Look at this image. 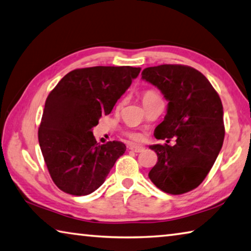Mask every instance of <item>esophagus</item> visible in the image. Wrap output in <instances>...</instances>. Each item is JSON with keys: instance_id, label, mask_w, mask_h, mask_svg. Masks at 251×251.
<instances>
[{"instance_id": "34e87169", "label": "esophagus", "mask_w": 251, "mask_h": 251, "mask_svg": "<svg viewBox=\"0 0 251 251\" xmlns=\"http://www.w3.org/2000/svg\"><path fill=\"white\" fill-rule=\"evenodd\" d=\"M130 150H132L133 152H143L144 151V148L142 146H130Z\"/></svg>"}]
</instances>
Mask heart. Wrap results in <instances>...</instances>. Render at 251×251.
Masks as SVG:
<instances>
[{
    "label": "heart",
    "instance_id": "obj_1",
    "mask_svg": "<svg viewBox=\"0 0 251 251\" xmlns=\"http://www.w3.org/2000/svg\"><path fill=\"white\" fill-rule=\"evenodd\" d=\"M155 92L154 91H152V90H149V91H146L144 92V95H143V97H147V96H151V95H154ZM128 135H129V138H131L132 140H140L141 139V137H140V134H138V133H134V132H130V133H128Z\"/></svg>",
    "mask_w": 251,
    "mask_h": 251
}]
</instances>
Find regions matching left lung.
Returning a JSON list of instances; mask_svg holds the SVG:
<instances>
[{
    "instance_id": "obj_1",
    "label": "left lung",
    "mask_w": 251,
    "mask_h": 251,
    "mask_svg": "<svg viewBox=\"0 0 251 251\" xmlns=\"http://www.w3.org/2000/svg\"><path fill=\"white\" fill-rule=\"evenodd\" d=\"M141 75L169 101L155 138L176 141L173 147L150 146L157 162L149 177L161 191L184 194L204 181L222 150L225 137L222 100L208 79L190 66L160 65L146 68Z\"/></svg>"
}]
</instances>
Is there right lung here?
<instances>
[{"label": "right lung", "instance_id": "1", "mask_svg": "<svg viewBox=\"0 0 251 251\" xmlns=\"http://www.w3.org/2000/svg\"><path fill=\"white\" fill-rule=\"evenodd\" d=\"M140 67L75 69L48 95L38 129V142L56 186L75 196L91 194L105 181L126 144H97L92 128L140 74Z\"/></svg>", "mask_w": 251, "mask_h": 251}]
</instances>
